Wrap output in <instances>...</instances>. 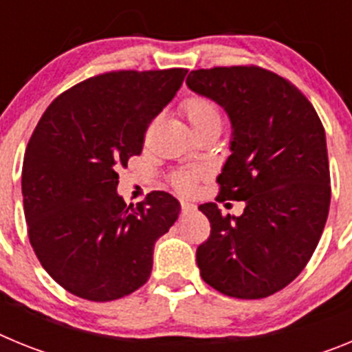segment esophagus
Returning a JSON list of instances; mask_svg holds the SVG:
<instances>
[{
    "label": "esophagus",
    "instance_id": "1",
    "mask_svg": "<svg viewBox=\"0 0 352 352\" xmlns=\"http://www.w3.org/2000/svg\"><path fill=\"white\" fill-rule=\"evenodd\" d=\"M194 210H195L194 204L188 203V201H182V211H183V213H192Z\"/></svg>",
    "mask_w": 352,
    "mask_h": 352
}]
</instances>
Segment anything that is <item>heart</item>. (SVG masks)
Returning <instances> with one entry per match:
<instances>
[{"label": "heart", "instance_id": "obj_1", "mask_svg": "<svg viewBox=\"0 0 352 352\" xmlns=\"http://www.w3.org/2000/svg\"><path fill=\"white\" fill-rule=\"evenodd\" d=\"M182 113L185 114L186 121L190 123L194 130L206 129L210 125H220L222 116H220L219 105L214 104L211 98L203 95H192L182 102ZM197 174L192 170H182V173L174 174L173 185L178 190H190L194 186Z\"/></svg>", "mask_w": 352, "mask_h": 352}]
</instances>
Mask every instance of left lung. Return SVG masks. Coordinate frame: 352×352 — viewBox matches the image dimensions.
Instances as JSON below:
<instances>
[{
    "label": "left lung",
    "mask_w": 352,
    "mask_h": 352,
    "mask_svg": "<svg viewBox=\"0 0 352 352\" xmlns=\"http://www.w3.org/2000/svg\"><path fill=\"white\" fill-rule=\"evenodd\" d=\"M186 84L231 118L217 201H245L239 217L199 206L211 223L197 247L201 276L227 296H272L303 272L328 219L324 126L294 84L256 65L192 70Z\"/></svg>",
    "instance_id": "8db88e82"
}]
</instances>
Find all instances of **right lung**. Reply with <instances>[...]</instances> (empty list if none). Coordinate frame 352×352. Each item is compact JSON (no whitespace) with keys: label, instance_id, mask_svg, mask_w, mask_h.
Here are the masks:
<instances>
[{"label":"right lung","instance_id":"obj_1","mask_svg":"<svg viewBox=\"0 0 352 352\" xmlns=\"http://www.w3.org/2000/svg\"><path fill=\"white\" fill-rule=\"evenodd\" d=\"M186 72H105L61 93L40 118L23 164L28 236L72 294L113 301L148 282L155 241L178 220L179 203L157 190L126 206L118 169L141 155L149 123Z\"/></svg>","mask_w":352,"mask_h":352}]
</instances>
